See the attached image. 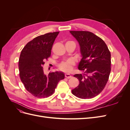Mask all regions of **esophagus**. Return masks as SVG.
<instances>
[{
	"mask_svg": "<svg viewBox=\"0 0 130 130\" xmlns=\"http://www.w3.org/2000/svg\"><path fill=\"white\" fill-rule=\"evenodd\" d=\"M65 77L66 78H70L72 77V75H70L69 74H65Z\"/></svg>",
	"mask_w": 130,
	"mask_h": 130,
	"instance_id": "obj_1",
	"label": "esophagus"
}]
</instances>
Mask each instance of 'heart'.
I'll return each mask as SVG.
<instances>
[{"mask_svg": "<svg viewBox=\"0 0 130 130\" xmlns=\"http://www.w3.org/2000/svg\"><path fill=\"white\" fill-rule=\"evenodd\" d=\"M75 62L73 60H68L59 64L58 69L63 72L70 73L73 70Z\"/></svg>", "mask_w": 130, "mask_h": 130, "instance_id": "1", "label": "heart"}]
</instances>
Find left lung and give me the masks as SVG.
I'll return each mask as SVG.
<instances>
[{"label": "left lung", "instance_id": "8db88e82", "mask_svg": "<svg viewBox=\"0 0 130 130\" xmlns=\"http://www.w3.org/2000/svg\"><path fill=\"white\" fill-rule=\"evenodd\" d=\"M80 46L82 58L78 69L84 75L74 76L79 85L72 90L73 95L81 99H91L99 94L108 80L111 72V53L101 38L87 31H70Z\"/></svg>", "mask_w": 130, "mask_h": 130}]
</instances>
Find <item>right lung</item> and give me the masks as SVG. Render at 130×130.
<instances>
[{"label": "right lung", "mask_w": 130, "mask_h": 130, "mask_svg": "<svg viewBox=\"0 0 130 130\" xmlns=\"http://www.w3.org/2000/svg\"><path fill=\"white\" fill-rule=\"evenodd\" d=\"M59 32L47 33L35 38L22 49L19 59V76L24 87L38 98L49 97L58 82L64 78L62 72L45 75L43 66L50 56L54 42Z\"/></svg>", "instance_id": "obj_1"}]
</instances>
